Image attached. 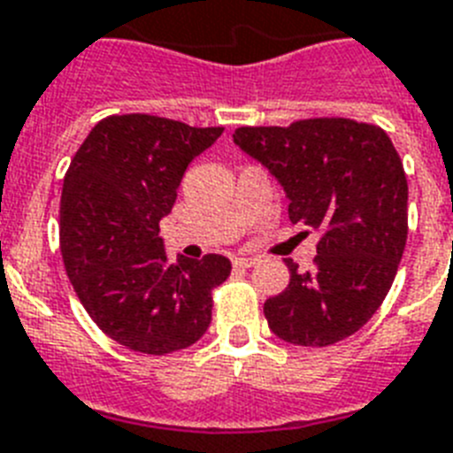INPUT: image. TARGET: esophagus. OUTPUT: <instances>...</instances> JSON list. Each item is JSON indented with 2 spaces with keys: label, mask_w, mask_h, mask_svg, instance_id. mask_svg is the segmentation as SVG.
I'll list each match as a JSON object with an SVG mask.
<instances>
[{
  "label": "esophagus",
  "mask_w": 453,
  "mask_h": 453,
  "mask_svg": "<svg viewBox=\"0 0 453 453\" xmlns=\"http://www.w3.org/2000/svg\"><path fill=\"white\" fill-rule=\"evenodd\" d=\"M256 263H258V258H246V256H242V258H234V267H253Z\"/></svg>",
  "instance_id": "esophagus-1"
}]
</instances>
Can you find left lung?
<instances>
[{
    "instance_id": "8db88e82",
    "label": "left lung",
    "mask_w": 453,
    "mask_h": 453,
    "mask_svg": "<svg viewBox=\"0 0 453 453\" xmlns=\"http://www.w3.org/2000/svg\"><path fill=\"white\" fill-rule=\"evenodd\" d=\"M234 143L284 188L290 223L321 233L316 267L286 260L288 288L265 303L270 330L328 347L365 326L391 290L407 242V176L381 127L349 119L237 127Z\"/></svg>"
}]
</instances>
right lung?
<instances>
[{
	"label": "right lung",
	"instance_id": "1",
	"mask_svg": "<svg viewBox=\"0 0 453 453\" xmlns=\"http://www.w3.org/2000/svg\"><path fill=\"white\" fill-rule=\"evenodd\" d=\"M223 127L143 113L95 125L65 176L60 246L81 304L102 333L149 356L186 349L211 323V290L230 260L169 263L160 220L172 211L188 165Z\"/></svg>",
	"mask_w": 453,
	"mask_h": 453
}]
</instances>
